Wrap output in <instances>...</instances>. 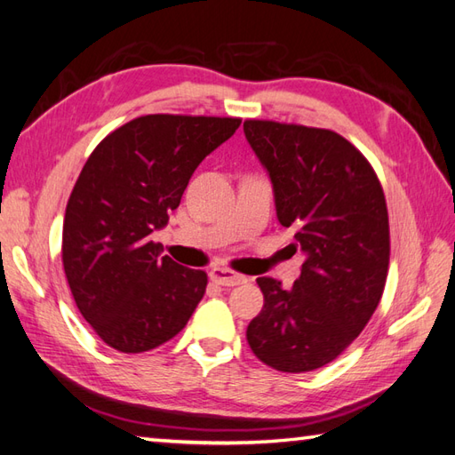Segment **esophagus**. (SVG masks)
I'll return each instance as SVG.
<instances>
[{
	"label": "esophagus",
	"mask_w": 455,
	"mask_h": 455,
	"mask_svg": "<svg viewBox=\"0 0 455 455\" xmlns=\"http://www.w3.org/2000/svg\"><path fill=\"white\" fill-rule=\"evenodd\" d=\"M210 278L212 282H216L220 286H239V284H245L247 278L237 275V272L229 270V268H214L210 272Z\"/></svg>",
	"instance_id": "esophagus-1"
}]
</instances>
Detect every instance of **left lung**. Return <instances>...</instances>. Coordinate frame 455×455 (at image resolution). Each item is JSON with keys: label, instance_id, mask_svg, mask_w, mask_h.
I'll list each match as a JSON object with an SVG mask.
<instances>
[{"label": "left lung", "instance_id": "8db88e82", "mask_svg": "<svg viewBox=\"0 0 455 455\" xmlns=\"http://www.w3.org/2000/svg\"><path fill=\"white\" fill-rule=\"evenodd\" d=\"M243 132L275 195L276 218L306 257L290 290L260 276L265 296L249 323L267 366L301 373L335 360L376 311L389 267L386 196L366 157L323 128L245 120Z\"/></svg>", "mask_w": 455, "mask_h": 455}]
</instances>
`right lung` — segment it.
Instances as JSON below:
<instances>
[{"label": "right lung", "instance_id": "obj_1", "mask_svg": "<svg viewBox=\"0 0 455 455\" xmlns=\"http://www.w3.org/2000/svg\"><path fill=\"white\" fill-rule=\"evenodd\" d=\"M239 118L148 115L100 142L68 200L62 260L77 309L126 355L173 339L206 291V272L161 257L151 234L180 204L202 159Z\"/></svg>", "mask_w": 455, "mask_h": 455}]
</instances>
